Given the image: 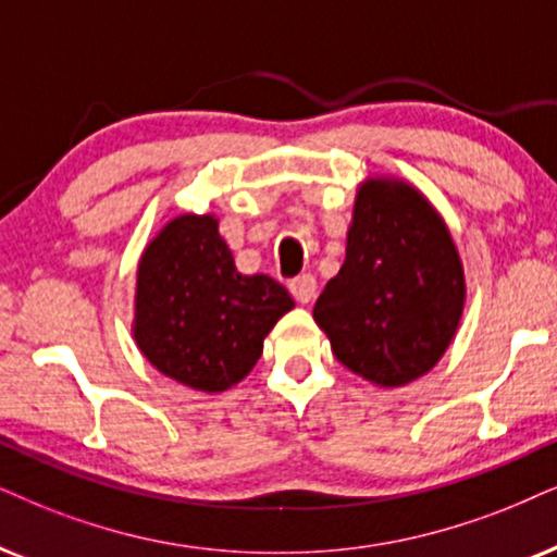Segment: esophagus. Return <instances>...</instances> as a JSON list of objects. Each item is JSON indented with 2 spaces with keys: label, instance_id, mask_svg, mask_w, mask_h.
<instances>
[{
  "label": "esophagus",
  "instance_id": "1",
  "mask_svg": "<svg viewBox=\"0 0 557 557\" xmlns=\"http://www.w3.org/2000/svg\"><path fill=\"white\" fill-rule=\"evenodd\" d=\"M287 287H290L293 298L306 306V302H311L315 298V287H319V285H315L313 274H298V277L290 280V285H287Z\"/></svg>",
  "mask_w": 557,
  "mask_h": 557
}]
</instances>
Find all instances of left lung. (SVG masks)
<instances>
[{"mask_svg":"<svg viewBox=\"0 0 557 557\" xmlns=\"http://www.w3.org/2000/svg\"><path fill=\"white\" fill-rule=\"evenodd\" d=\"M466 306L453 236L419 189L368 180L355 200L347 257L313 306L344 368L380 388L440 362Z\"/></svg>","mask_w":557,"mask_h":557,"instance_id":"8db88e82","label":"left lung"}]
</instances>
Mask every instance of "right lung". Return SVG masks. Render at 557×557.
I'll return each mask as SVG.
<instances>
[{"mask_svg":"<svg viewBox=\"0 0 557 557\" xmlns=\"http://www.w3.org/2000/svg\"><path fill=\"white\" fill-rule=\"evenodd\" d=\"M295 306L267 274H242L213 215H180L146 246L136 280V334L159 372L218 393L249 375L270 329Z\"/></svg>","mask_w":557,"mask_h":557,"instance_id":"add662e5","label":"right lung"}]
</instances>
